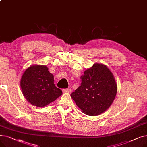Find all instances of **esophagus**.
Here are the masks:
<instances>
[{
	"label": "esophagus",
	"mask_w": 147,
	"mask_h": 147,
	"mask_svg": "<svg viewBox=\"0 0 147 147\" xmlns=\"http://www.w3.org/2000/svg\"><path fill=\"white\" fill-rule=\"evenodd\" d=\"M63 92H67V93H69V92H71V89H69V88H68V89H63Z\"/></svg>",
	"instance_id": "1"
}]
</instances>
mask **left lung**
I'll return each instance as SVG.
<instances>
[{"label":"left lung","mask_w":147,"mask_h":147,"mask_svg":"<svg viewBox=\"0 0 147 147\" xmlns=\"http://www.w3.org/2000/svg\"><path fill=\"white\" fill-rule=\"evenodd\" d=\"M81 85L71 94L76 105L88 115L105 112L116 96L117 86L113 73L105 65L94 64L81 77Z\"/></svg>","instance_id":"left-lung-1"}]
</instances>
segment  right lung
<instances>
[{
    "mask_svg": "<svg viewBox=\"0 0 147 147\" xmlns=\"http://www.w3.org/2000/svg\"><path fill=\"white\" fill-rule=\"evenodd\" d=\"M20 86L27 101L38 107H44L63 94L55 86L53 76L46 65L28 67L21 77Z\"/></svg>",
    "mask_w": 147,
    "mask_h": 147,
    "instance_id": "obj_1",
    "label": "right lung"
}]
</instances>
